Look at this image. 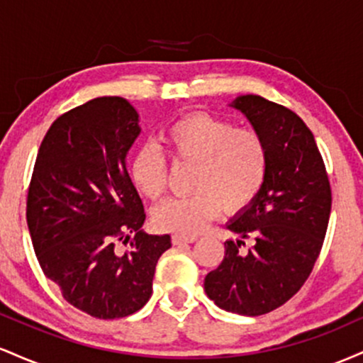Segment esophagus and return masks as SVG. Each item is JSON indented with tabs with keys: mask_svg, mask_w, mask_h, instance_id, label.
I'll use <instances>...</instances> for the list:
<instances>
[{
	"mask_svg": "<svg viewBox=\"0 0 363 363\" xmlns=\"http://www.w3.org/2000/svg\"><path fill=\"white\" fill-rule=\"evenodd\" d=\"M196 242V237H182V235H174L172 244L174 245H182V244H193Z\"/></svg>",
	"mask_w": 363,
	"mask_h": 363,
	"instance_id": "obj_1",
	"label": "esophagus"
}]
</instances>
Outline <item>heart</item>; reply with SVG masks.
I'll use <instances>...</instances> for the list:
<instances>
[{
    "label": "heart",
    "mask_w": 363,
    "mask_h": 363,
    "mask_svg": "<svg viewBox=\"0 0 363 363\" xmlns=\"http://www.w3.org/2000/svg\"><path fill=\"white\" fill-rule=\"evenodd\" d=\"M176 164L196 165L193 191L172 198L152 213L153 225L176 235H196L222 211L237 213L252 205L264 186L269 167L266 141L257 131L235 128L230 121L205 112L184 116L164 131ZM136 189L158 199L167 189L169 167L155 145H141L129 162Z\"/></svg>",
    "instance_id": "1"
}]
</instances>
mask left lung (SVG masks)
<instances>
[{
	"mask_svg": "<svg viewBox=\"0 0 363 363\" xmlns=\"http://www.w3.org/2000/svg\"><path fill=\"white\" fill-rule=\"evenodd\" d=\"M264 138L269 167L259 196L227 222L220 266L205 291L220 309L240 315L272 312L294 297L314 268L331 213V187L314 136L295 112L259 95L230 104ZM255 247L240 253L243 239Z\"/></svg>",
	"mask_w": 363,
	"mask_h": 363,
	"instance_id": "left-lung-1",
	"label": "left lung"
}]
</instances>
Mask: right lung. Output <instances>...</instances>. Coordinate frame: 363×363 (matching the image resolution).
<instances>
[{"mask_svg": "<svg viewBox=\"0 0 363 363\" xmlns=\"http://www.w3.org/2000/svg\"><path fill=\"white\" fill-rule=\"evenodd\" d=\"M140 116L123 97H99L57 118L37 153L27 223L40 268L73 307L126 318L152 297L170 235L143 232V203L128 174ZM135 237L121 253L119 240Z\"/></svg>", "mask_w": 363, "mask_h": 363, "instance_id": "right-lung-1", "label": "right lung"}]
</instances>
